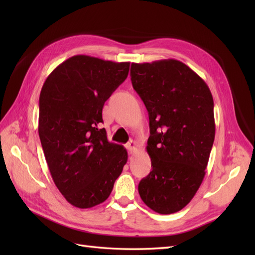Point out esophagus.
Returning <instances> with one entry per match:
<instances>
[{
    "label": "esophagus",
    "instance_id": "esophagus-1",
    "mask_svg": "<svg viewBox=\"0 0 255 255\" xmlns=\"http://www.w3.org/2000/svg\"><path fill=\"white\" fill-rule=\"evenodd\" d=\"M127 149L128 150V152H129L130 154H134V153L136 152V150H137V144H136V142H135L134 140L128 141V142L127 143Z\"/></svg>",
    "mask_w": 255,
    "mask_h": 255
}]
</instances>
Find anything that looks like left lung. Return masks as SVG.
I'll use <instances>...</instances> for the list:
<instances>
[{
  "label": "left lung",
  "instance_id": "1",
  "mask_svg": "<svg viewBox=\"0 0 255 255\" xmlns=\"http://www.w3.org/2000/svg\"><path fill=\"white\" fill-rule=\"evenodd\" d=\"M133 88L150 120L146 152L152 171L138 185L158 214L181 211L201 185L215 139L214 101L206 83L176 59L130 66Z\"/></svg>",
  "mask_w": 255,
  "mask_h": 255
}]
</instances>
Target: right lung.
Listing matches in <instances>:
<instances>
[{"label":"right lung","instance_id":"add662e5","mask_svg":"<svg viewBox=\"0 0 255 255\" xmlns=\"http://www.w3.org/2000/svg\"><path fill=\"white\" fill-rule=\"evenodd\" d=\"M129 63L75 55L57 66L39 97V133L45 160L60 194L90 208L110 197L128 152L107 140L104 103L128 78Z\"/></svg>","mask_w":255,"mask_h":255}]
</instances>
